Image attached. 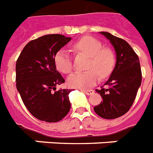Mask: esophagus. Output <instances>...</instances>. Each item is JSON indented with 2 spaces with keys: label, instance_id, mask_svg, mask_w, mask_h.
Wrapping results in <instances>:
<instances>
[{
  "label": "esophagus",
  "instance_id": "1",
  "mask_svg": "<svg viewBox=\"0 0 153 153\" xmlns=\"http://www.w3.org/2000/svg\"><path fill=\"white\" fill-rule=\"evenodd\" d=\"M80 91L84 93V94H86L87 95H91L94 93V91H93V90H80Z\"/></svg>",
  "mask_w": 153,
  "mask_h": 153
}]
</instances>
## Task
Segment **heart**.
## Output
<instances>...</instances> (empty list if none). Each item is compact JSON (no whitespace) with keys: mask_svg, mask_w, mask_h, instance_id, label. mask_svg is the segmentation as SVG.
<instances>
[{"mask_svg":"<svg viewBox=\"0 0 153 153\" xmlns=\"http://www.w3.org/2000/svg\"><path fill=\"white\" fill-rule=\"evenodd\" d=\"M77 53L89 57L87 71L76 72L69 76V86L75 88H86L94 85L97 81V75L104 78L111 74L114 64V55L111 49L103 48L100 41L94 38L87 36L79 39L74 45ZM55 65L59 71L69 74L73 65L69 53L64 49L57 52L54 59Z\"/></svg>","mask_w":153,"mask_h":153,"instance_id":"obj_1","label":"heart"}]
</instances>
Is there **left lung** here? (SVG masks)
<instances>
[{"instance_id":"obj_1","label":"left lung","mask_w":153,"mask_h":153,"mask_svg":"<svg viewBox=\"0 0 153 153\" xmlns=\"http://www.w3.org/2000/svg\"><path fill=\"white\" fill-rule=\"evenodd\" d=\"M110 41L116 54V63L109 79L104 83L108 87L96 90L103 100L94 108L95 113L105 119H114L128 111L142 83L139 57L124 39L109 32H100Z\"/></svg>"}]
</instances>
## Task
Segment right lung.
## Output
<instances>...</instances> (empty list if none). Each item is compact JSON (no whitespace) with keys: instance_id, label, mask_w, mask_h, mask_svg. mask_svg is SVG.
<instances>
[{"instance_id":"add662e5","label":"right lung","mask_w":153,"mask_h":153,"mask_svg":"<svg viewBox=\"0 0 153 153\" xmlns=\"http://www.w3.org/2000/svg\"><path fill=\"white\" fill-rule=\"evenodd\" d=\"M70 40L59 34L43 36L29 42L17 60V90L27 109L39 120L57 122L70 110L72 90L56 91L65 79L54 62L57 52Z\"/></svg>"}]
</instances>
